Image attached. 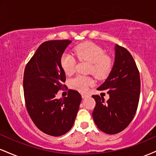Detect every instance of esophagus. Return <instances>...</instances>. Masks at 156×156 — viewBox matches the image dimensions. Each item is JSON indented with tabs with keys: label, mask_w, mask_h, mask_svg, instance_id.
<instances>
[{
	"label": "esophagus",
	"mask_w": 156,
	"mask_h": 156,
	"mask_svg": "<svg viewBox=\"0 0 156 156\" xmlns=\"http://www.w3.org/2000/svg\"><path fill=\"white\" fill-rule=\"evenodd\" d=\"M81 97L82 98H88V97H89V95L88 94H86V93H81Z\"/></svg>",
	"instance_id": "1"
}]
</instances>
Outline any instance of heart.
<instances>
[{
    "label": "heart",
    "mask_w": 156,
    "mask_h": 156,
    "mask_svg": "<svg viewBox=\"0 0 156 156\" xmlns=\"http://www.w3.org/2000/svg\"><path fill=\"white\" fill-rule=\"evenodd\" d=\"M74 54L80 61L90 62L89 72L98 78H104L108 74L112 67V58L105 55V51L92 42L80 44L74 49ZM61 66L67 76H71L76 71V59L69 53H64L61 58ZM69 87L79 91L86 92L94 80L89 76L78 75L69 80Z\"/></svg>",
    "instance_id": "obj_1"
}]
</instances>
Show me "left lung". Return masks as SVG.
Masks as SVG:
<instances>
[{
	"instance_id": "obj_1",
	"label": "left lung",
	"mask_w": 156,
	"mask_h": 156,
	"mask_svg": "<svg viewBox=\"0 0 156 156\" xmlns=\"http://www.w3.org/2000/svg\"><path fill=\"white\" fill-rule=\"evenodd\" d=\"M113 67L105 82L98 90H106L109 99L92 95L96 105L92 112L94 123L108 134H116L126 128L133 119L140 95V76L136 64L129 51L114 46Z\"/></svg>"
}]
</instances>
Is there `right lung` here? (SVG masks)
Returning a JSON list of instances; mask_svg holds the SVG:
<instances>
[{
    "mask_svg": "<svg viewBox=\"0 0 156 156\" xmlns=\"http://www.w3.org/2000/svg\"><path fill=\"white\" fill-rule=\"evenodd\" d=\"M69 40L44 42L37 48L25 68L23 90L26 108L36 126L43 133L60 136L72 128L81 95L69 89L67 97L56 99L65 85L61 58Z\"/></svg>",
    "mask_w": 156,
    "mask_h": 156,
    "instance_id": "obj_1",
    "label": "right lung"
}]
</instances>
